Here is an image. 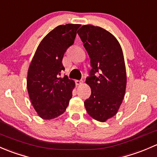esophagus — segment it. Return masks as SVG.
I'll list each match as a JSON object with an SVG mask.
<instances>
[{
	"mask_svg": "<svg viewBox=\"0 0 157 157\" xmlns=\"http://www.w3.org/2000/svg\"><path fill=\"white\" fill-rule=\"evenodd\" d=\"M82 83H83V81H82V80H76V81H75V84H76L77 85H82Z\"/></svg>",
	"mask_w": 157,
	"mask_h": 157,
	"instance_id": "34e87169",
	"label": "esophagus"
}]
</instances>
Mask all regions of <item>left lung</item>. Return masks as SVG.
Instances as JSON below:
<instances>
[{"label":"left lung","instance_id":"left-lung-1","mask_svg":"<svg viewBox=\"0 0 157 157\" xmlns=\"http://www.w3.org/2000/svg\"><path fill=\"white\" fill-rule=\"evenodd\" d=\"M89 57L91 69L86 83L91 94L85 101L88 115L105 122L117 113L126 88V71L119 41L108 31L85 25L78 31Z\"/></svg>","mask_w":157,"mask_h":157}]
</instances>
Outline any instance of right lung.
<instances>
[{
    "mask_svg": "<svg viewBox=\"0 0 157 157\" xmlns=\"http://www.w3.org/2000/svg\"><path fill=\"white\" fill-rule=\"evenodd\" d=\"M81 25H58L38 45L28 70L27 89L32 105L43 119L62 115L72 97L75 82L65 75L62 63L63 55L73 44Z\"/></svg>",
    "mask_w": 157,
    "mask_h": 157,
    "instance_id": "1",
    "label": "right lung"
}]
</instances>
